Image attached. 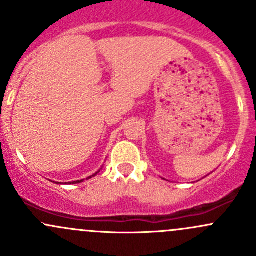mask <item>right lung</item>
<instances>
[{
	"mask_svg": "<svg viewBox=\"0 0 256 256\" xmlns=\"http://www.w3.org/2000/svg\"><path fill=\"white\" fill-rule=\"evenodd\" d=\"M98 172H99V171H98ZM98 172H96V174H98ZM95 174H92V176H95ZM89 178H92V176H90ZM82 180H76V182H70V184H72V183H80V182H82Z\"/></svg>",
	"mask_w": 256,
	"mask_h": 256,
	"instance_id": "obj_1",
	"label": "right lung"
}]
</instances>
